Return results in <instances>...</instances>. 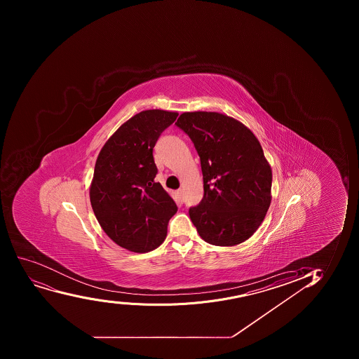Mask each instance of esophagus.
<instances>
[{"instance_id": "34e87169", "label": "esophagus", "mask_w": 359, "mask_h": 359, "mask_svg": "<svg viewBox=\"0 0 359 359\" xmlns=\"http://www.w3.org/2000/svg\"><path fill=\"white\" fill-rule=\"evenodd\" d=\"M177 196H179V199L182 200V196H184V191H182V189H177Z\"/></svg>"}]
</instances>
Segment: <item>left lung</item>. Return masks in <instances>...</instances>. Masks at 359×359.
Returning a JSON list of instances; mask_svg holds the SVG:
<instances>
[{"label":"left lung","mask_w":359,"mask_h":359,"mask_svg":"<svg viewBox=\"0 0 359 359\" xmlns=\"http://www.w3.org/2000/svg\"><path fill=\"white\" fill-rule=\"evenodd\" d=\"M175 125L192 139L201 161L203 198L189 208L200 236L221 247L248 240L271 203L273 173L259 139L219 112H184Z\"/></svg>","instance_id":"1"}]
</instances>
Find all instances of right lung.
Returning a JSON list of instances; mask_svg holds the SVG:
<instances>
[{"instance_id": "right-lung-1", "label": "right lung", "mask_w": 359, "mask_h": 359, "mask_svg": "<svg viewBox=\"0 0 359 359\" xmlns=\"http://www.w3.org/2000/svg\"><path fill=\"white\" fill-rule=\"evenodd\" d=\"M177 112L145 110L107 139L96 160L90 201L100 227L130 252H151L166 238L177 205L159 182L153 147Z\"/></svg>"}]
</instances>
